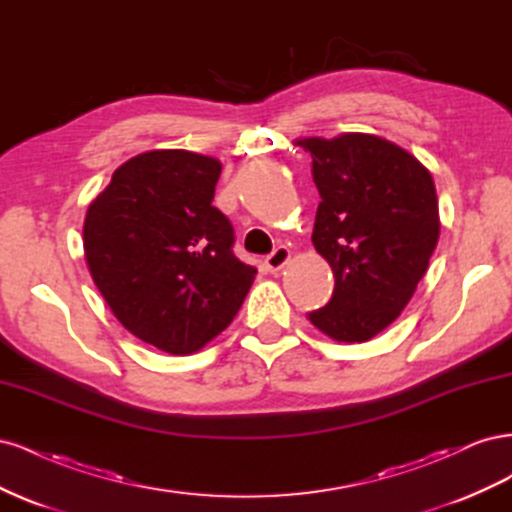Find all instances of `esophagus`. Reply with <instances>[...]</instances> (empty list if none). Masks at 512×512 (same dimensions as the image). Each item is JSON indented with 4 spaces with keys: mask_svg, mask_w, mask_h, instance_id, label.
<instances>
[{
    "mask_svg": "<svg viewBox=\"0 0 512 512\" xmlns=\"http://www.w3.org/2000/svg\"><path fill=\"white\" fill-rule=\"evenodd\" d=\"M288 260H290V250H288V247L280 245V247H275V250L265 258V265L271 273H277L280 269H284Z\"/></svg>",
    "mask_w": 512,
    "mask_h": 512,
    "instance_id": "34e87169",
    "label": "esophagus"
}]
</instances>
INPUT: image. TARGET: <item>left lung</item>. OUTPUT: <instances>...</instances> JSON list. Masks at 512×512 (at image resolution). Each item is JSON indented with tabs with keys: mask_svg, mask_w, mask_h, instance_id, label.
<instances>
[{
	"mask_svg": "<svg viewBox=\"0 0 512 512\" xmlns=\"http://www.w3.org/2000/svg\"><path fill=\"white\" fill-rule=\"evenodd\" d=\"M320 194L314 247L335 275L309 320L337 342H367L401 314L440 237L436 185L406 149L374 134L301 138Z\"/></svg>",
	"mask_w": 512,
	"mask_h": 512,
	"instance_id": "8db88e82",
	"label": "left lung"
}]
</instances>
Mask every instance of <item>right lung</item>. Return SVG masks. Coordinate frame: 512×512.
Returning a JSON list of instances; mask_svg holds the SVG:
<instances>
[{
	"label": "right lung",
	"mask_w": 512,
	"mask_h": 512,
	"mask_svg": "<svg viewBox=\"0 0 512 512\" xmlns=\"http://www.w3.org/2000/svg\"><path fill=\"white\" fill-rule=\"evenodd\" d=\"M220 160L183 149L121 164L83 226L91 277L115 318L145 344L192 354L237 316L256 269L215 209Z\"/></svg>",
	"instance_id": "right-lung-1"
}]
</instances>
